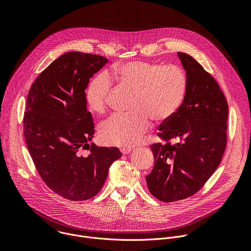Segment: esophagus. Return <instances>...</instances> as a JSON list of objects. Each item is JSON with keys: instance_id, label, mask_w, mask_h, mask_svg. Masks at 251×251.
<instances>
[{"instance_id": "esophagus-1", "label": "esophagus", "mask_w": 251, "mask_h": 251, "mask_svg": "<svg viewBox=\"0 0 251 251\" xmlns=\"http://www.w3.org/2000/svg\"><path fill=\"white\" fill-rule=\"evenodd\" d=\"M121 153L123 154V155H127V154H129L130 152H132L133 151V148H130V147H123V148H121Z\"/></svg>"}]
</instances>
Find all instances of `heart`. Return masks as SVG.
<instances>
[{"label": "heart", "mask_w": 251, "mask_h": 251, "mask_svg": "<svg viewBox=\"0 0 251 251\" xmlns=\"http://www.w3.org/2000/svg\"><path fill=\"white\" fill-rule=\"evenodd\" d=\"M111 75L134 96L131 113L115 114L100 126V138L109 145L129 147L138 144L149 130L151 119L164 122L173 117L187 92L186 73L177 65L133 60L117 65ZM111 85L105 73L91 79L86 89V102L93 112L106 110Z\"/></svg>", "instance_id": "obj_1"}]
</instances>
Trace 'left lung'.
<instances>
[{"label":"left lung","instance_id":"8db88e82","mask_svg":"<svg viewBox=\"0 0 251 251\" xmlns=\"http://www.w3.org/2000/svg\"><path fill=\"white\" fill-rule=\"evenodd\" d=\"M188 79L184 101L158 135L174 145H151L154 168L146 176L150 193L166 202L195 195L214 173L226 146L228 105L218 82L191 55L177 52Z\"/></svg>","mask_w":251,"mask_h":251}]
</instances>
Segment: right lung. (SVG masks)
<instances>
[{"instance_id":"1","label":"right lung","mask_w":251,"mask_h":251,"mask_svg":"<svg viewBox=\"0 0 251 251\" xmlns=\"http://www.w3.org/2000/svg\"><path fill=\"white\" fill-rule=\"evenodd\" d=\"M108 59L69 51L52 61L32 83L26 99L24 134L29 155L43 181L70 201H85L102 189L116 147L89 144L94 123L87 110L89 79ZM81 149L89 150L81 156Z\"/></svg>"}]
</instances>
